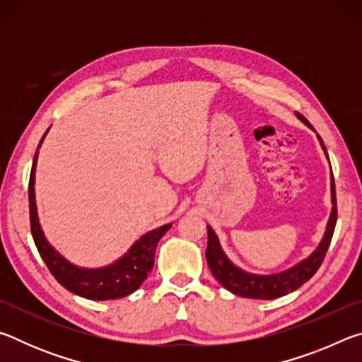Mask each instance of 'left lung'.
<instances>
[{
	"label": "left lung",
	"instance_id": "8db88e82",
	"mask_svg": "<svg viewBox=\"0 0 362 362\" xmlns=\"http://www.w3.org/2000/svg\"><path fill=\"white\" fill-rule=\"evenodd\" d=\"M296 115L305 126H308L310 129H313L310 122L306 121L302 115L298 113ZM316 137L320 140L324 155H326V158L329 159L327 150L326 146H324L322 139L317 136V134ZM330 204H332V207H330L326 230H324L321 241L315 247L313 252L306 255L305 259H302L300 262H297L296 265H292L289 268L283 269V272H276V273L260 274V273L247 272V269H243L241 267H238L236 263H233L228 259V255L225 254L218 236L216 235V231L212 230V226L207 225L206 259H207V263H209V268L214 274V278H216L226 291L235 293V296L246 297V298L273 300L297 291L298 287L303 286L306 281H308L317 272V268L321 267V263L329 249L330 240H332L334 228L337 223V199H335L332 169H330Z\"/></svg>",
	"mask_w": 362,
	"mask_h": 362
}]
</instances>
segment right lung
I'll use <instances>...</instances> for the list:
<instances>
[{
	"label": "right lung",
	"mask_w": 362,
	"mask_h": 362,
	"mask_svg": "<svg viewBox=\"0 0 362 362\" xmlns=\"http://www.w3.org/2000/svg\"><path fill=\"white\" fill-rule=\"evenodd\" d=\"M40 140L38 148H36L32 174H30L28 183V201H30V225H32L33 241L41 259L54 274L60 284L66 291L76 293L79 297L89 300H115L122 298L129 293L136 292L144 281L148 278L153 263H155L156 246L161 238L166 235L173 223H166L158 226L155 230L146 231L139 240L122 254L119 259L108 263L103 267L88 268L79 267L71 263L69 259L59 252V250L47 241L45 231L41 228L38 207H36V194H35V174L36 164H38V155L41 144L45 142L46 134Z\"/></svg>",
	"instance_id": "obj_1"
}]
</instances>
